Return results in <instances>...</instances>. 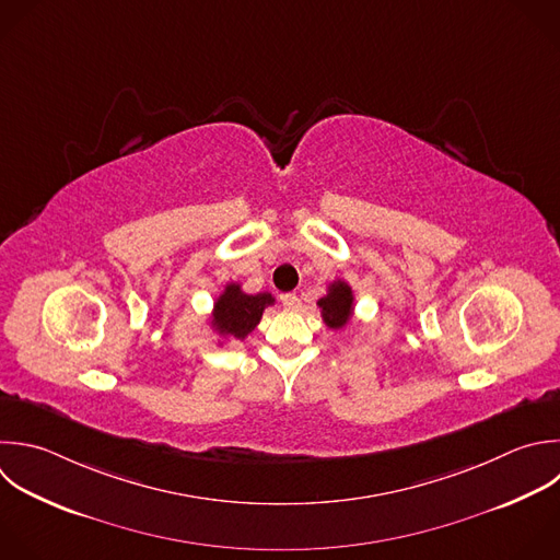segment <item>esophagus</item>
<instances>
[{"instance_id": "obj_1", "label": "esophagus", "mask_w": 560, "mask_h": 560, "mask_svg": "<svg viewBox=\"0 0 560 560\" xmlns=\"http://www.w3.org/2000/svg\"><path fill=\"white\" fill-rule=\"evenodd\" d=\"M282 306H284V311L295 313V311H300L302 302H300V298L295 293H287V295H282Z\"/></svg>"}]
</instances>
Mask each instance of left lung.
Masks as SVG:
<instances>
[{
  "label": "left lung",
  "mask_w": 560,
  "mask_h": 560,
  "mask_svg": "<svg viewBox=\"0 0 560 560\" xmlns=\"http://www.w3.org/2000/svg\"><path fill=\"white\" fill-rule=\"evenodd\" d=\"M317 308L322 315V322L330 330H341L350 324L354 315V291L352 287L343 280L337 278L326 284V295L317 300Z\"/></svg>",
  "instance_id": "8db88e82"
}]
</instances>
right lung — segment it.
Listing matches in <instances>:
<instances>
[{"label": "right lung", "instance_id": "right-lung-1", "mask_svg": "<svg viewBox=\"0 0 560 560\" xmlns=\"http://www.w3.org/2000/svg\"><path fill=\"white\" fill-rule=\"evenodd\" d=\"M276 298L269 291L245 293L241 282H228L217 295L212 311L206 317V326L219 337L217 346H230L245 341L260 324L267 306H273Z\"/></svg>", "mask_w": 560, "mask_h": 560}]
</instances>
